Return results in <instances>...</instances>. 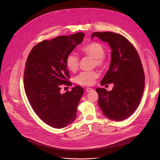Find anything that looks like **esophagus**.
<instances>
[{
    "label": "esophagus",
    "mask_w": 160,
    "mask_h": 160,
    "mask_svg": "<svg viewBox=\"0 0 160 160\" xmlns=\"http://www.w3.org/2000/svg\"><path fill=\"white\" fill-rule=\"evenodd\" d=\"M92 90H93V89L91 88H86V91H87V92H90V91H92Z\"/></svg>",
    "instance_id": "1"
}]
</instances>
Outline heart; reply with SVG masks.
<instances>
[{
  "label": "heart",
  "instance_id": "1",
  "mask_svg": "<svg viewBox=\"0 0 160 160\" xmlns=\"http://www.w3.org/2000/svg\"><path fill=\"white\" fill-rule=\"evenodd\" d=\"M82 52L93 59V64L99 67H103L106 63L104 57L105 49L98 42H92L81 49ZM65 65L68 70L72 72L77 71L79 65V58L74 53H71L65 59ZM98 73L95 71L80 72L75 77V82L81 86H91L98 77Z\"/></svg>",
  "mask_w": 160,
  "mask_h": 160
}]
</instances>
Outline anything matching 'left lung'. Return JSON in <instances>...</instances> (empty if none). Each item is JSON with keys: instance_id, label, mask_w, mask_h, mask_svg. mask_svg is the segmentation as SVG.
Returning a JSON list of instances; mask_svg holds the SVG:
<instances>
[{"instance_id": "1", "label": "left lung", "mask_w": 160, "mask_h": 160, "mask_svg": "<svg viewBox=\"0 0 160 160\" xmlns=\"http://www.w3.org/2000/svg\"><path fill=\"white\" fill-rule=\"evenodd\" d=\"M97 37L110 45V69L100 82L102 86L113 83L112 91L98 88V106L108 119L121 121L135 112L145 88V74L139 56L130 42L119 33L110 32H94Z\"/></svg>"}]
</instances>
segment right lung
Returning <instances> with one entry per match:
<instances>
[{"mask_svg": "<svg viewBox=\"0 0 160 160\" xmlns=\"http://www.w3.org/2000/svg\"><path fill=\"white\" fill-rule=\"evenodd\" d=\"M84 36L78 32L43 41L28 56L24 73L25 93L33 111L52 128H64L76 119L83 88L76 86L63 94L60 90L63 84L71 86L67 80L69 74L65 59Z\"/></svg>", "mask_w": 160, "mask_h": 160, "instance_id": "add662e5", "label": "right lung"}]
</instances>
